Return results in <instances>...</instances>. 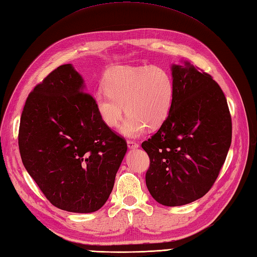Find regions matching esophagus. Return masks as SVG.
I'll return each instance as SVG.
<instances>
[{
	"label": "esophagus",
	"instance_id": "obj_1",
	"mask_svg": "<svg viewBox=\"0 0 257 257\" xmlns=\"http://www.w3.org/2000/svg\"><path fill=\"white\" fill-rule=\"evenodd\" d=\"M127 146H128V148H131V150H135V148H138L140 145H139L138 143H136V142L128 140V141H127Z\"/></svg>",
	"mask_w": 257,
	"mask_h": 257
}]
</instances>
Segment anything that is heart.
I'll list each match as a JSON object with an SVG mask.
<instances>
[{"mask_svg": "<svg viewBox=\"0 0 257 257\" xmlns=\"http://www.w3.org/2000/svg\"><path fill=\"white\" fill-rule=\"evenodd\" d=\"M104 88L95 94L96 111L111 128L118 126L126 112L121 132L127 138H139L147 126L162 125L172 109L175 84L163 67L114 68L104 79Z\"/></svg>", "mask_w": 257, "mask_h": 257, "instance_id": "1", "label": "heart"}]
</instances>
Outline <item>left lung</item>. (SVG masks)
<instances>
[{
  "instance_id": "left-lung-1",
  "label": "left lung",
  "mask_w": 257,
  "mask_h": 257,
  "mask_svg": "<svg viewBox=\"0 0 257 257\" xmlns=\"http://www.w3.org/2000/svg\"><path fill=\"white\" fill-rule=\"evenodd\" d=\"M172 70V109L142 147L150 157L148 191L163 206L177 207L198 200L213 186L231 146L232 119L212 76L188 62Z\"/></svg>"
}]
</instances>
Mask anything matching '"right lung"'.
Segmentation results:
<instances>
[{
  "label": "right lung",
  "instance_id": "right-lung-1",
  "mask_svg": "<svg viewBox=\"0 0 257 257\" xmlns=\"http://www.w3.org/2000/svg\"><path fill=\"white\" fill-rule=\"evenodd\" d=\"M19 147L28 174L53 206L90 213L109 199L127 144L102 122L95 99L67 64L28 94Z\"/></svg>",
  "mask_w": 257,
  "mask_h": 257
}]
</instances>
